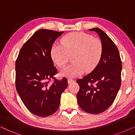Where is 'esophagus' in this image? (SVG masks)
<instances>
[{
  "mask_svg": "<svg viewBox=\"0 0 135 135\" xmlns=\"http://www.w3.org/2000/svg\"><path fill=\"white\" fill-rule=\"evenodd\" d=\"M74 82V80H73V79H68V84H71L72 82Z\"/></svg>",
  "mask_w": 135,
  "mask_h": 135,
  "instance_id": "esophagus-1",
  "label": "esophagus"
}]
</instances>
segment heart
Instances as JSON below:
<instances>
[{
    "label": "heart",
    "mask_w": 135,
    "mask_h": 135,
    "mask_svg": "<svg viewBox=\"0 0 135 135\" xmlns=\"http://www.w3.org/2000/svg\"><path fill=\"white\" fill-rule=\"evenodd\" d=\"M61 45L51 49V57L59 68H63L72 57V63L60 72L61 75L75 77L95 69L103 52L101 42L84 32H72L61 39Z\"/></svg>",
    "instance_id": "heart-1"
}]
</instances>
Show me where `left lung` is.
<instances>
[{
  "label": "left lung",
  "mask_w": 135,
  "mask_h": 135,
  "mask_svg": "<svg viewBox=\"0 0 135 135\" xmlns=\"http://www.w3.org/2000/svg\"><path fill=\"white\" fill-rule=\"evenodd\" d=\"M89 31L99 35L102 55L91 73L77 80L80 86L77 98L82 110L97 114L108 109L113 103L120 87L122 66L118 49L109 37L99 28Z\"/></svg>",
  "instance_id": "8db88e82"
}]
</instances>
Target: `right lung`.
Masks as SVG:
<instances>
[{
	"instance_id": "add662e5",
	"label": "right lung",
	"mask_w": 135,
	"mask_h": 135,
	"mask_svg": "<svg viewBox=\"0 0 135 135\" xmlns=\"http://www.w3.org/2000/svg\"><path fill=\"white\" fill-rule=\"evenodd\" d=\"M63 32L40 29L20 50L15 63L16 88L25 106L40 117L55 113L61 95L68 86L67 79L58 80L50 51L55 40ZM51 78L55 80L50 84Z\"/></svg>"
}]
</instances>
